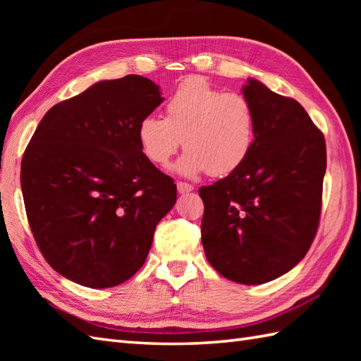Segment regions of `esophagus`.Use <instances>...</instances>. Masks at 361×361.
Instances as JSON below:
<instances>
[{"instance_id": "34e87169", "label": "esophagus", "mask_w": 361, "mask_h": 361, "mask_svg": "<svg viewBox=\"0 0 361 361\" xmlns=\"http://www.w3.org/2000/svg\"><path fill=\"white\" fill-rule=\"evenodd\" d=\"M176 189H178V194H189L194 190V188L190 186L189 183H183V181L176 183Z\"/></svg>"}]
</instances>
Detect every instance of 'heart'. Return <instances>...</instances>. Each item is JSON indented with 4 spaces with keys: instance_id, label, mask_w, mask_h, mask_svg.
I'll use <instances>...</instances> for the list:
<instances>
[{
    "instance_id": "b5f03b06",
    "label": "heart",
    "mask_w": 361,
    "mask_h": 361,
    "mask_svg": "<svg viewBox=\"0 0 361 361\" xmlns=\"http://www.w3.org/2000/svg\"><path fill=\"white\" fill-rule=\"evenodd\" d=\"M166 116L149 114L136 127L137 142L149 161L169 163L183 144L188 149L175 164L183 176L209 172L231 175L255 147L256 118L247 97L224 93L202 78L181 82L169 96Z\"/></svg>"
}]
</instances>
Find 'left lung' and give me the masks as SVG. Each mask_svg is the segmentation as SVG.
<instances>
[{"label": "left lung", "instance_id": "1", "mask_svg": "<svg viewBox=\"0 0 361 361\" xmlns=\"http://www.w3.org/2000/svg\"><path fill=\"white\" fill-rule=\"evenodd\" d=\"M242 93L255 110V147L239 171L198 190L202 243L221 276L256 286L290 271L315 239L326 141L295 99L256 79Z\"/></svg>", "mask_w": 361, "mask_h": 361}]
</instances>
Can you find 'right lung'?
<instances>
[{
  "mask_svg": "<svg viewBox=\"0 0 361 361\" xmlns=\"http://www.w3.org/2000/svg\"><path fill=\"white\" fill-rule=\"evenodd\" d=\"M164 101L130 74L101 80L54 105L21 161L27 221L43 257L90 288L119 286L140 270L176 185L145 158L136 127Z\"/></svg>",
  "mask_w": 361,
  "mask_h": 361,
  "instance_id": "obj_1",
  "label": "right lung"
}]
</instances>
